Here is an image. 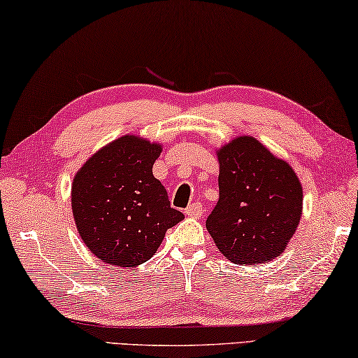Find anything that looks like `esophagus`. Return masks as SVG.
Masks as SVG:
<instances>
[{"instance_id":"obj_1","label":"esophagus","mask_w":358,"mask_h":358,"mask_svg":"<svg viewBox=\"0 0 358 358\" xmlns=\"http://www.w3.org/2000/svg\"><path fill=\"white\" fill-rule=\"evenodd\" d=\"M185 214L189 215V217H192V218H199V217L203 215V204L198 203V201L192 203L189 208L185 209Z\"/></svg>"}]
</instances>
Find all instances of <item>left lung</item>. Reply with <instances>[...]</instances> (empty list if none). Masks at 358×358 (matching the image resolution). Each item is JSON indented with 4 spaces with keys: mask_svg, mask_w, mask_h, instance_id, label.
<instances>
[{
    "mask_svg": "<svg viewBox=\"0 0 358 358\" xmlns=\"http://www.w3.org/2000/svg\"><path fill=\"white\" fill-rule=\"evenodd\" d=\"M218 162L220 198L206 220L217 248L234 264L275 259L302 214L303 193L296 173L252 136L222 148Z\"/></svg>",
    "mask_w": 358,
    "mask_h": 358,
    "instance_id": "8db88e82",
    "label": "left lung"
}]
</instances>
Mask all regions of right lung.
<instances>
[{
    "instance_id": "right-lung-1",
    "label": "right lung",
    "mask_w": 358,
    "mask_h": 358,
    "mask_svg": "<svg viewBox=\"0 0 358 358\" xmlns=\"http://www.w3.org/2000/svg\"><path fill=\"white\" fill-rule=\"evenodd\" d=\"M160 150L159 144L122 136L94 154L75 176V224L86 247L106 264H143L184 218L152 174Z\"/></svg>"
}]
</instances>
